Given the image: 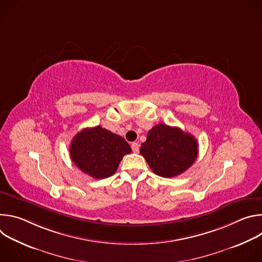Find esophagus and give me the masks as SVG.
<instances>
[{"label": "esophagus", "instance_id": "1", "mask_svg": "<svg viewBox=\"0 0 262 262\" xmlns=\"http://www.w3.org/2000/svg\"><path fill=\"white\" fill-rule=\"evenodd\" d=\"M132 149H133V151H134L135 154L139 152V149H140V145H139V143H137V142L132 143Z\"/></svg>", "mask_w": 262, "mask_h": 262}]
</instances>
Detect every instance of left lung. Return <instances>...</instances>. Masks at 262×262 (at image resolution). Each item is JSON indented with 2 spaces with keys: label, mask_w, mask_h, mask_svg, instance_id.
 <instances>
[{
  "label": "left lung",
  "mask_w": 262,
  "mask_h": 262,
  "mask_svg": "<svg viewBox=\"0 0 262 262\" xmlns=\"http://www.w3.org/2000/svg\"><path fill=\"white\" fill-rule=\"evenodd\" d=\"M140 154L155 174L170 178L194 164L198 156V142L191 134L161 123L148 132Z\"/></svg>",
  "instance_id": "left-lung-1"
}]
</instances>
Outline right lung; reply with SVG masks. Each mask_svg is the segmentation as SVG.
Masks as SVG:
<instances>
[{
	"label": "right lung",
	"mask_w": 262,
	"mask_h": 262,
	"mask_svg": "<svg viewBox=\"0 0 262 262\" xmlns=\"http://www.w3.org/2000/svg\"><path fill=\"white\" fill-rule=\"evenodd\" d=\"M69 151L71 161L81 171L101 179L115 174L132 148L122 137L98 125L84 128L74 136Z\"/></svg>",
	"instance_id": "add662e5"
}]
</instances>
